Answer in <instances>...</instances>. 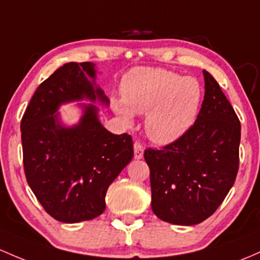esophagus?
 I'll list each match as a JSON object with an SVG mask.
<instances>
[{
  "instance_id": "obj_1",
  "label": "esophagus",
  "mask_w": 260,
  "mask_h": 260,
  "mask_svg": "<svg viewBox=\"0 0 260 260\" xmlns=\"http://www.w3.org/2000/svg\"><path fill=\"white\" fill-rule=\"evenodd\" d=\"M133 147H135V159H142V158H143V154H144L143 145H142L141 143H138V142H136Z\"/></svg>"
}]
</instances>
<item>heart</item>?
<instances>
[{
    "mask_svg": "<svg viewBox=\"0 0 260 260\" xmlns=\"http://www.w3.org/2000/svg\"><path fill=\"white\" fill-rule=\"evenodd\" d=\"M201 98L196 79L160 68H136L124 76L122 99H113L112 108L125 123H132L133 113H147L144 128L149 139L170 144L193 124Z\"/></svg>",
    "mask_w": 260,
    "mask_h": 260,
    "instance_id": "obj_1",
    "label": "heart"
}]
</instances>
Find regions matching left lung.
I'll return each instance as SVG.
<instances>
[{
    "instance_id": "obj_1",
    "label": "left lung",
    "mask_w": 260,
    "mask_h": 260,
    "mask_svg": "<svg viewBox=\"0 0 260 260\" xmlns=\"http://www.w3.org/2000/svg\"><path fill=\"white\" fill-rule=\"evenodd\" d=\"M202 73L205 96L192 127L162 149L144 152L153 212L178 226L209 218L238 172L241 123L218 82L206 70Z\"/></svg>"
}]
</instances>
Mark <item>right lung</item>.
I'll return each instance as SVG.
<instances>
[{"instance_id":"add662e5","label":"right lung","mask_w":260,"mask_h":260,"mask_svg":"<svg viewBox=\"0 0 260 260\" xmlns=\"http://www.w3.org/2000/svg\"><path fill=\"white\" fill-rule=\"evenodd\" d=\"M93 62H68L39 85L21 122L28 185L56 221L78 223L106 209L108 186L133 158L132 137L113 135L93 104L108 107ZM82 112L68 126L58 110L73 102Z\"/></svg>"}]
</instances>
